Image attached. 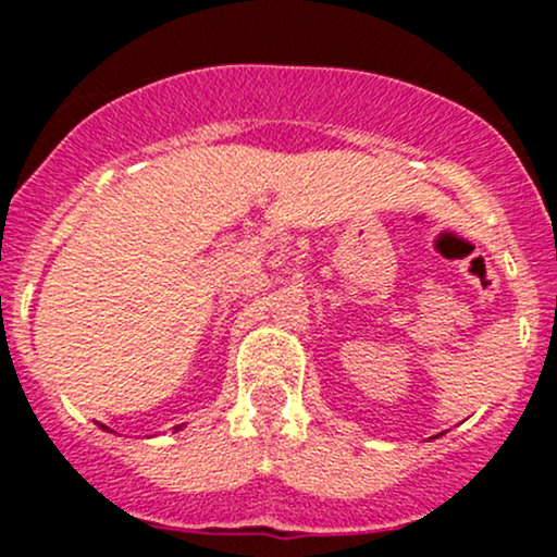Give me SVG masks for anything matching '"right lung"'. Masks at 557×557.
<instances>
[{
  "instance_id": "right-lung-1",
  "label": "right lung",
  "mask_w": 557,
  "mask_h": 557,
  "mask_svg": "<svg viewBox=\"0 0 557 557\" xmlns=\"http://www.w3.org/2000/svg\"><path fill=\"white\" fill-rule=\"evenodd\" d=\"M104 430H107V426H104ZM177 430H181V426H175V432H177Z\"/></svg>"
}]
</instances>
